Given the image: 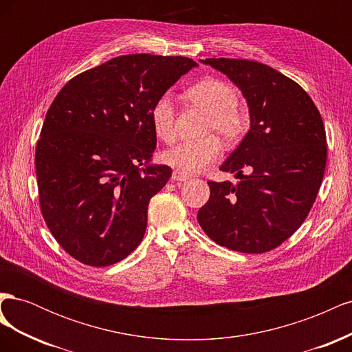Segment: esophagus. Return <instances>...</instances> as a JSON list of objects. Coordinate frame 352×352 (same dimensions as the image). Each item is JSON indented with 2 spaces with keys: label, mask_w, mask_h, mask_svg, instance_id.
Returning a JSON list of instances; mask_svg holds the SVG:
<instances>
[{
  "label": "esophagus",
  "mask_w": 352,
  "mask_h": 352,
  "mask_svg": "<svg viewBox=\"0 0 352 352\" xmlns=\"http://www.w3.org/2000/svg\"><path fill=\"white\" fill-rule=\"evenodd\" d=\"M172 179L177 180V182H186V180H189V176L182 172H179V170H175V172L172 173Z\"/></svg>",
  "instance_id": "obj_1"
}]
</instances>
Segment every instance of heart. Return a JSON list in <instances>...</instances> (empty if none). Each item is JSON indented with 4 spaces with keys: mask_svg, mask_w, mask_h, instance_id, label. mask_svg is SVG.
Returning <instances> with one entry per match:
<instances>
[{
    "mask_svg": "<svg viewBox=\"0 0 352 352\" xmlns=\"http://www.w3.org/2000/svg\"><path fill=\"white\" fill-rule=\"evenodd\" d=\"M186 97L204 109L210 119L208 131H216L226 142H236L248 129V119L238 110V95L230 85L220 79L207 78L192 85ZM154 133L164 142H172L176 136L175 104L170 95H162L151 109ZM220 154V144L214 136L201 141H180L163 154V160L179 172L197 173L211 164Z\"/></svg>",
    "mask_w": 352,
    "mask_h": 352,
    "instance_id": "obj_1",
    "label": "heart"
}]
</instances>
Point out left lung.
Returning <instances> with one entry per match:
<instances>
[{
  "label": "left lung",
  "mask_w": 352,
  "mask_h": 352,
  "mask_svg": "<svg viewBox=\"0 0 352 352\" xmlns=\"http://www.w3.org/2000/svg\"><path fill=\"white\" fill-rule=\"evenodd\" d=\"M201 63L241 89L250 131L220 167L241 180L208 182L198 223L221 247L267 252L302 225L320 189L327 157L322 116L300 85L270 66L238 58Z\"/></svg>",
  "instance_id": "left-lung-1"
}]
</instances>
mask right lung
<instances>
[{"label":"right lung","instance_id":"1","mask_svg":"<svg viewBox=\"0 0 352 352\" xmlns=\"http://www.w3.org/2000/svg\"><path fill=\"white\" fill-rule=\"evenodd\" d=\"M197 66L186 57H114L74 76L52 101L35 154L39 202L73 258L105 267L141 243L150 199L172 176L151 163V109Z\"/></svg>","mask_w":352,"mask_h":352}]
</instances>
